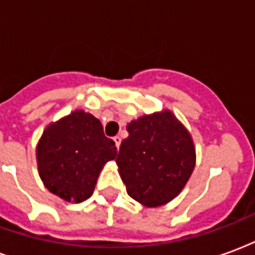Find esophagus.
Returning <instances> with one entry per match:
<instances>
[{"label":"esophagus","instance_id":"esophagus-1","mask_svg":"<svg viewBox=\"0 0 255 255\" xmlns=\"http://www.w3.org/2000/svg\"><path fill=\"white\" fill-rule=\"evenodd\" d=\"M113 140H115L117 149H119V147H120V144H122V138H120V136H115V138H113Z\"/></svg>","mask_w":255,"mask_h":255}]
</instances>
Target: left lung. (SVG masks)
Listing matches in <instances>:
<instances>
[{"label": "left lung", "mask_w": 255, "mask_h": 255, "mask_svg": "<svg viewBox=\"0 0 255 255\" xmlns=\"http://www.w3.org/2000/svg\"><path fill=\"white\" fill-rule=\"evenodd\" d=\"M116 162L128 195L146 206H160L176 197L195 165L187 129L171 112L133 120Z\"/></svg>", "instance_id": "obj_1"}]
</instances>
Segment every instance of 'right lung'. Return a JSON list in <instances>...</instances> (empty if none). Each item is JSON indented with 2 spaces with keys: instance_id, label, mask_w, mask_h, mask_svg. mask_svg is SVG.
<instances>
[{
  "instance_id": "obj_1",
  "label": "right lung",
  "mask_w": 255,
  "mask_h": 255,
  "mask_svg": "<svg viewBox=\"0 0 255 255\" xmlns=\"http://www.w3.org/2000/svg\"><path fill=\"white\" fill-rule=\"evenodd\" d=\"M117 147L106 138L98 119L76 111L45 129L36 160L42 182L49 191L68 202H83L93 195L105 162Z\"/></svg>"
}]
</instances>
